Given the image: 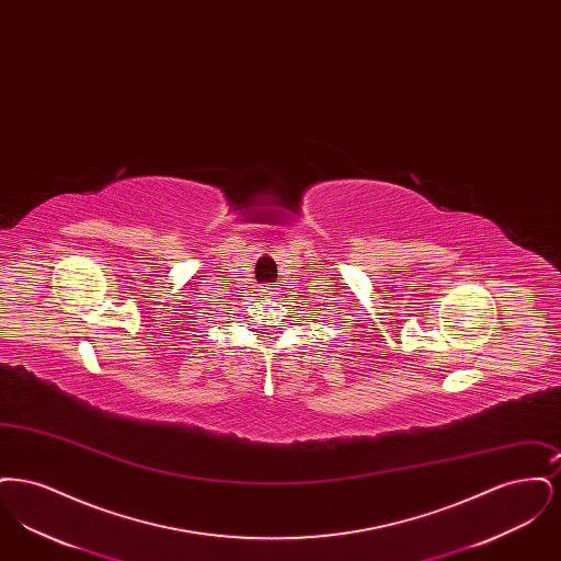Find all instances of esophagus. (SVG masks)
Segmentation results:
<instances>
[{"label":"esophagus","instance_id":"1","mask_svg":"<svg viewBox=\"0 0 561 561\" xmlns=\"http://www.w3.org/2000/svg\"><path fill=\"white\" fill-rule=\"evenodd\" d=\"M275 290H277V288H267V294H271V296H273V294H277L275 293Z\"/></svg>","mask_w":561,"mask_h":561}]
</instances>
